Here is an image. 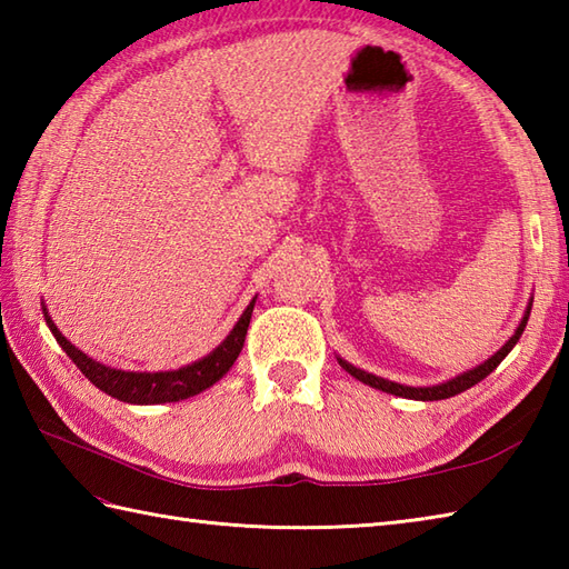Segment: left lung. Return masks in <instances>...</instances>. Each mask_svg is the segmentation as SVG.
<instances>
[{"instance_id": "obj_1", "label": "left lung", "mask_w": 569, "mask_h": 569, "mask_svg": "<svg viewBox=\"0 0 569 569\" xmlns=\"http://www.w3.org/2000/svg\"><path fill=\"white\" fill-rule=\"evenodd\" d=\"M530 306H533V300H530L528 308H526V316L521 320V325H518L516 332L511 335V340L506 342L497 355L489 357L485 365H479L475 369H469L465 373H459V377L445 381V383H438V386H403V383H396V381H389V379H381V377H373V373L365 371V369H357L355 365H349V361H345L342 357H337V361H340V367L345 371L352 373L355 379H359L361 383L371 386V389H379V391H386V393H393V396H401V398H413V401H442V398H450V396H457L462 393L467 389H471V386L479 383L481 379H487L489 373L497 369L503 357L511 352V349L516 347V342L521 340V335L526 330V322L530 318Z\"/></svg>"}]
</instances>
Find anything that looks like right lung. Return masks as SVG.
Wrapping results in <instances>:
<instances>
[{
	"label": "right lung",
	"mask_w": 569,
	"mask_h": 569,
	"mask_svg": "<svg viewBox=\"0 0 569 569\" xmlns=\"http://www.w3.org/2000/svg\"><path fill=\"white\" fill-rule=\"evenodd\" d=\"M253 303H257V298H253L247 306V310L241 312V318L237 320L234 330L229 332L222 340V345L214 347L208 357H202L198 361H192V365L173 369V371H153V373L122 371V369H112V367L100 365V361H94L88 355H82L76 345H70L66 337L60 335V330L53 325L46 308H43V318H46L48 328H51L56 342L63 347V352L72 361H76V367L84 373V379L92 381L107 396L119 398V401L137 403V406H151V403L183 401V398L198 396L200 391L210 389L214 381H220L224 373L232 369V365L241 352V347H244V337L249 330Z\"/></svg>",
	"instance_id": "right-lung-1"
}]
</instances>
